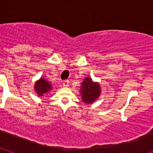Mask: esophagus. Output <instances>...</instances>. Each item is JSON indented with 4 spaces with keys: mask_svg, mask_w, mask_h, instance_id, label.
<instances>
[{
    "mask_svg": "<svg viewBox=\"0 0 153 153\" xmlns=\"http://www.w3.org/2000/svg\"><path fill=\"white\" fill-rule=\"evenodd\" d=\"M69 83H70L69 80H64L63 82V86H69Z\"/></svg>",
    "mask_w": 153,
    "mask_h": 153,
    "instance_id": "1",
    "label": "esophagus"
}]
</instances>
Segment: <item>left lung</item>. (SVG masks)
Returning a JSON list of instances; mask_svg holds the SVG:
<instances>
[{"mask_svg": "<svg viewBox=\"0 0 153 153\" xmlns=\"http://www.w3.org/2000/svg\"><path fill=\"white\" fill-rule=\"evenodd\" d=\"M80 93L82 100L85 103H93L100 95V86L95 83L90 77H86L81 83Z\"/></svg>", "mask_w": 153, "mask_h": 153, "instance_id": "1", "label": "left lung"}]
</instances>
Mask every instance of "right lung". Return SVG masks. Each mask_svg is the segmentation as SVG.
Returning a JSON list of instances; mask_svg holds the SVG:
<instances>
[{"label": "right lung", "instance_id": "add662e5", "mask_svg": "<svg viewBox=\"0 0 153 153\" xmlns=\"http://www.w3.org/2000/svg\"><path fill=\"white\" fill-rule=\"evenodd\" d=\"M51 89H52V86L51 83L44 78H40L39 80L36 81L34 85L35 91L40 97H43L44 94L48 93Z\"/></svg>", "mask_w": 153, "mask_h": 153}]
</instances>
